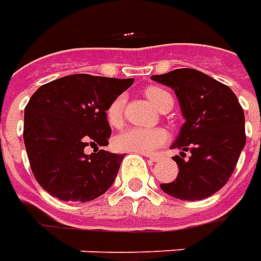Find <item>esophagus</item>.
<instances>
[{
    "instance_id": "34e87169",
    "label": "esophagus",
    "mask_w": 261,
    "mask_h": 261,
    "mask_svg": "<svg viewBox=\"0 0 261 261\" xmlns=\"http://www.w3.org/2000/svg\"><path fill=\"white\" fill-rule=\"evenodd\" d=\"M162 158H164V155H160V154H158V155H149V160H151L152 162L161 161Z\"/></svg>"
}]
</instances>
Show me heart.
<instances>
[{
    "label": "heart",
    "mask_w": 261,
    "mask_h": 261,
    "mask_svg": "<svg viewBox=\"0 0 261 261\" xmlns=\"http://www.w3.org/2000/svg\"><path fill=\"white\" fill-rule=\"evenodd\" d=\"M145 96L158 110H164L172 97L167 90L161 87L149 86L145 90ZM124 96H117L110 101L106 109V120L112 127H118L123 123L124 112ZM168 141V134L162 128H138L130 127L118 133L113 140V145L121 152H137V154H152Z\"/></svg>",
    "instance_id": "b5f03b06"
}]
</instances>
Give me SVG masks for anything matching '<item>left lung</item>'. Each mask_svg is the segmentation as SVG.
<instances>
[{
    "mask_svg": "<svg viewBox=\"0 0 261 261\" xmlns=\"http://www.w3.org/2000/svg\"><path fill=\"white\" fill-rule=\"evenodd\" d=\"M152 79L172 87L185 124L171 148L179 172L161 184L165 194L182 200H200L223 188L236 168L246 144L245 113L236 94L223 83L195 69H175ZM190 152L187 160L183 158Z\"/></svg>",
    "mask_w": 261,
    "mask_h": 261,
    "instance_id": "left-lung-1",
    "label": "left lung"
}]
</instances>
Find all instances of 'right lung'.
Listing matches in <instances>:
<instances>
[{
	"instance_id": "obj_1",
	"label": "right lung",
	"mask_w": 261,
	"mask_h": 261,
	"mask_svg": "<svg viewBox=\"0 0 261 261\" xmlns=\"http://www.w3.org/2000/svg\"><path fill=\"white\" fill-rule=\"evenodd\" d=\"M133 82L72 74L32 94L23 114V143L32 174L46 192L86 202L112 187L124 155L100 149L112 134L106 109ZM87 146L92 154H86Z\"/></svg>"
}]
</instances>
